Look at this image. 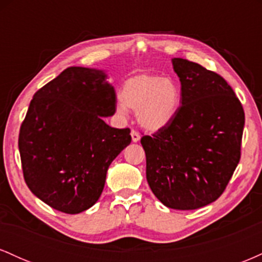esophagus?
<instances>
[{"label":"esophagus","mask_w":262,"mask_h":262,"mask_svg":"<svg viewBox=\"0 0 262 262\" xmlns=\"http://www.w3.org/2000/svg\"><path fill=\"white\" fill-rule=\"evenodd\" d=\"M132 140L134 141V143H137V141L140 140V134L138 133L137 130H134V129H132Z\"/></svg>","instance_id":"34e87169"}]
</instances>
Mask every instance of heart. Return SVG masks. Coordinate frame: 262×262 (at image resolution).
<instances>
[{
  "mask_svg": "<svg viewBox=\"0 0 262 262\" xmlns=\"http://www.w3.org/2000/svg\"><path fill=\"white\" fill-rule=\"evenodd\" d=\"M119 98V113L135 111L141 127L156 132L169 125L176 117L181 104V89L171 77L140 74L125 81Z\"/></svg>",
  "mask_w": 262,
  "mask_h": 262,
  "instance_id": "heart-1",
  "label": "heart"
}]
</instances>
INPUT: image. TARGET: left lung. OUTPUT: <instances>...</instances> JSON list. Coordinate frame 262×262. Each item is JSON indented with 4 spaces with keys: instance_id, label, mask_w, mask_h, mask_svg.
Instances as JSON below:
<instances>
[{
    "instance_id": "1",
    "label": "left lung",
    "mask_w": 262,
    "mask_h": 262,
    "mask_svg": "<svg viewBox=\"0 0 262 262\" xmlns=\"http://www.w3.org/2000/svg\"><path fill=\"white\" fill-rule=\"evenodd\" d=\"M181 106L173 121L140 143L146 180L158 200L172 209H197L223 193L240 160L245 114L221 75L173 58Z\"/></svg>"
}]
</instances>
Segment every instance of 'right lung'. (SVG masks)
Returning <instances> with one entry per match:
<instances>
[{
	"instance_id": "right-lung-1",
	"label": "right lung",
	"mask_w": 262,
	"mask_h": 262,
	"mask_svg": "<svg viewBox=\"0 0 262 262\" xmlns=\"http://www.w3.org/2000/svg\"><path fill=\"white\" fill-rule=\"evenodd\" d=\"M107 75L71 66L33 96L18 148L25 181L52 208L77 214L98 201L111 162L132 141L130 129L106 124L116 112Z\"/></svg>"
}]
</instances>
